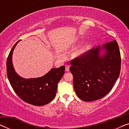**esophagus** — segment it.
<instances>
[{"mask_svg": "<svg viewBox=\"0 0 129 129\" xmlns=\"http://www.w3.org/2000/svg\"><path fill=\"white\" fill-rule=\"evenodd\" d=\"M66 72H69V65H66Z\"/></svg>", "mask_w": 129, "mask_h": 129, "instance_id": "1", "label": "esophagus"}]
</instances>
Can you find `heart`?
<instances>
[{
  "label": "heart",
  "instance_id": "1",
  "mask_svg": "<svg viewBox=\"0 0 129 129\" xmlns=\"http://www.w3.org/2000/svg\"><path fill=\"white\" fill-rule=\"evenodd\" d=\"M89 48V45H87V46H86L83 47L80 49V50H79V53H83L85 52V51L87 50Z\"/></svg>",
  "mask_w": 129,
  "mask_h": 129
}]
</instances>
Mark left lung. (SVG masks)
I'll use <instances>...</instances> for the list:
<instances>
[{
	"instance_id": "1",
	"label": "left lung",
	"mask_w": 129,
	"mask_h": 129,
	"mask_svg": "<svg viewBox=\"0 0 129 129\" xmlns=\"http://www.w3.org/2000/svg\"><path fill=\"white\" fill-rule=\"evenodd\" d=\"M102 49L105 54L100 56ZM70 71L77 96L85 102L108 94L119 76L121 57L116 40L87 51L70 61Z\"/></svg>"
}]
</instances>
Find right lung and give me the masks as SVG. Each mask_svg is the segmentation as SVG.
Listing matches in <instances>:
<instances>
[{
	"label": "right lung",
	"mask_w": 129,
	"mask_h": 129,
	"mask_svg": "<svg viewBox=\"0 0 129 129\" xmlns=\"http://www.w3.org/2000/svg\"><path fill=\"white\" fill-rule=\"evenodd\" d=\"M17 41L10 50L6 61L7 75L13 90L21 99L30 105H45L53 100L56 96L58 83L64 73L65 66L52 69L41 77L24 79L16 73L12 64L14 49Z\"/></svg>",
	"instance_id": "right-lung-1"
}]
</instances>
